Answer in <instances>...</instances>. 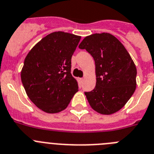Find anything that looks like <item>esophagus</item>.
I'll list each match as a JSON object with an SVG mask.
<instances>
[{
	"instance_id": "34e87169",
	"label": "esophagus",
	"mask_w": 154,
	"mask_h": 154,
	"mask_svg": "<svg viewBox=\"0 0 154 154\" xmlns=\"http://www.w3.org/2000/svg\"><path fill=\"white\" fill-rule=\"evenodd\" d=\"M83 81H84V78H80V81H81V83L83 82Z\"/></svg>"
}]
</instances>
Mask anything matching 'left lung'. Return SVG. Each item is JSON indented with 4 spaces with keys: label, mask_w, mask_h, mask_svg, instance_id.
I'll list each match as a JSON object with an SVG mask.
<instances>
[{
    "label": "left lung",
    "mask_w": 154,
    "mask_h": 154,
    "mask_svg": "<svg viewBox=\"0 0 154 154\" xmlns=\"http://www.w3.org/2000/svg\"><path fill=\"white\" fill-rule=\"evenodd\" d=\"M79 48L86 49L95 62L96 86L85 92L91 107L102 115L119 111L136 88V67L129 53L119 40L106 32L85 37Z\"/></svg>",
    "instance_id": "obj_1"
}]
</instances>
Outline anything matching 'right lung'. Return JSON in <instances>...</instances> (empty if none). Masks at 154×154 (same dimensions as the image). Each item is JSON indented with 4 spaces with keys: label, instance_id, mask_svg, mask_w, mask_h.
Returning <instances> with one entry per match:
<instances>
[{
    "label": "right lung",
    "instance_id": "add662e5",
    "mask_svg": "<svg viewBox=\"0 0 154 154\" xmlns=\"http://www.w3.org/2000/svg\"><path fill=\"white\" fill-rule=\"evenodd\" d=\"M81 36L63 32L50 33L26 56L21 82L29 99L47 113L64 110L78 91L71 74V57Z\"/></svg>",
    "mask_w": 154,
    "mask_h": 154
}]
</instances>
